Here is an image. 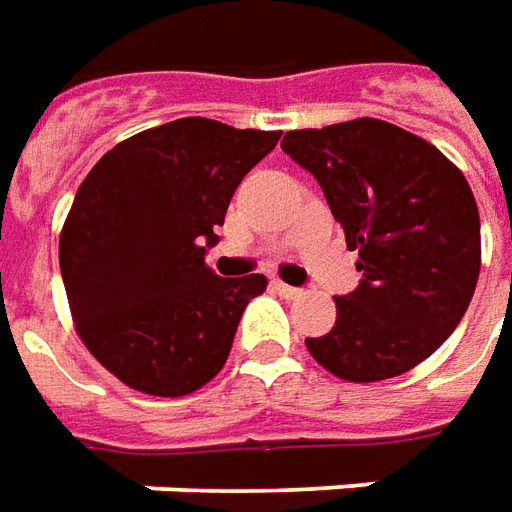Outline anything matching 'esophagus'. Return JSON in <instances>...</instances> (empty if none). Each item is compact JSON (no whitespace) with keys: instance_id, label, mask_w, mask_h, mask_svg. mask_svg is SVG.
I'll list each match as a JSON object with an SVG mask.
<instances>
[{"instance_id":"esophagus-1","label":"esophagus","mask_w":512,"mask_h":512,"mask_svg":"<svg viewBox=\"0 0 512 512\" xmlns=\"http://www.w3.org/2000/svg\"><path fill=\"white\" fill-rule=\"evenodd\" d=\"M273 287H276L278 295H281V298H287V301H295V298H301L303 295V290H298V287H290V284H284V281H276Z\"/></svg>"}]
</instances>
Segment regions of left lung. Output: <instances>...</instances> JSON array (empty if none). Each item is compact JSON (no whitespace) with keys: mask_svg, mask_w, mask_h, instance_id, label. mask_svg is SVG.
Instances as JSON below:
<instances>
[{"mask_svg":"<svg viewBox=\"0 0 512 512\" xmlns=\"http://www.w3.org/2000/svg\"><path fill=\"white\" fill-rule=\"evenodd\" d=\"M281 150L323 186L362 281L334 298L329 334L306 340L345 382H382L432 357L463 320L482 264L479 211L465 175L384 119L290 130Z\"/></svg>","mask_w":512,"mask_h":512,"instance_id":"left-lung-1","label":"left lung"}]
</instances>
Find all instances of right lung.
I'll use <instances>...</instances> for the list:
<instances>
[{"label": "right lung", "mask_w": 512, "mask_h": 512, "mask_svg": "<svg viewBox=\"0 0 512 512\" xmlns=\"http://www.w3.org/2000/svg\"><path fill=\"white\" fill-rule=\"evenodd\" d=\"M278 136L186 116L111 147L80 183L61 231L63 287L83 345L122 384L178 398L222 370L267 278L214 276L206 245Z\"/></svg>", "instance_id": "1"}]
</instances>
